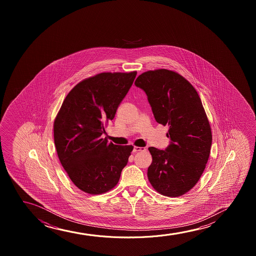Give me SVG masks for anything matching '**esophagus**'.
<instances>
[{
	"label": "esophagus",
	"mask_w": 256,
	"mask_h": 256,
	"mask_svg": "<svg viewBox=\"0 0 256 256\" xmlns=\"http://www.w3.org/2000/svg\"><path fill=\"white\" fill-rule=\"evenodd\" d=\"M146 148L142 147H134L133 152L134 153H136V152H144V151H146Z\"/></svg>",
	"instance_id": "obj_1"
}]
</instances>
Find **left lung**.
Here are the masks:
<instances>
[{"label":"left lung","instance_id":"obj_1","mask_svg":"<svg viewBox=\"0 0 256 256\" xmlns=\"http://www.w3.org/2000/svg\"><path fill=\"white\" fill-rule=\"evenodd\" d=\"M134 84L147 94L156 120L168 125L170 139L165 150L148 148V178L162 195L182 196L200 180L210 156L212 131L202 102L189 81L172 70H148Z\"/></svg>","mask_w":256,"mask_h":256}]
</instances>
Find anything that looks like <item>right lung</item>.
<instances>
[{"label":"right lung","mask_w":256,"mask_h":256,"mask_svg":"<svg viewBox=\"0 0 256 256\" xmlns=\"http://www.w3.org/2000/svg\"><path fill=\"white\" fill-rule=\"evenodd\" d=\"M136 72H103L76 84L54 122V142L60 162L78 189L102 194L119 182L133 146L102 138L104 124L116 116Z\"/></svg>","instance_id":"1"}]
</instances>
